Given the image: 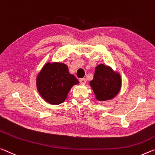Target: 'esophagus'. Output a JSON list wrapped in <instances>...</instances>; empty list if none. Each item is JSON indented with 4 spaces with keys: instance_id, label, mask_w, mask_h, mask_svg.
Listing matches in <instances>:
<instances>
[{
    "instance_id": "34e87169",
    "label": "esophagus",
    "mask_w": 155,
    "mask_h": 155,
    "mask_svg": "<svg viewBox=\"0 0 155 155\" xmlns=\"http://www.w3.org/2000/svg\"><path fill=\"white\" fill-rule=\"evenodd\" d=\"M80 82L81 84H86L87 80H86V78H81V79H80Z\"/></svg>"
}]
</instances>
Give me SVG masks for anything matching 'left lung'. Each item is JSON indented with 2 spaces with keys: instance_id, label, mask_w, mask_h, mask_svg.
<instances>
[{
  "instance_id": "1",
  "label": "left lung",
  "mask_w": 155,
  "mask_h": 155,
  "mask_svg": "<svg viewBox=\"0 0 155 155\" xmlns=\"http://www.w3.org/2000/svg\"><path fill=\"white\" fill-rule=\"evenodd\" d=\"M90 85L98 101L112 100L121 89V76L111 67L100 64L95 67L94 77L90 81Z\"/></svg>"
}]
</instances>
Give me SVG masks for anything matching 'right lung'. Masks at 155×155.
Returning a JSON list of instances; mask_svg holds the SVG:
<instances>
[{
  "label": "right lung",
  "mask_w": 155,
  "mask_h": 155,
  "mask_svg": "<svg viewBox=\"0 0 155 155\" xmlns=\"http://www.w3.org/2000/svg\"><path fill=\"white\" fill-rule=\"evenodd\" d=\"M79 82L64 63L47 62L36 78L37 89L45 101L53 105L64 102L71 88Z\"/></svg>",
  "instance_id": "1"
}]
</instances>
